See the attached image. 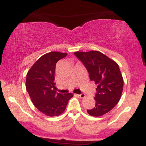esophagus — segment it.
I'll use <instances>...</instances> for the list:
<instances>
[{"label":"esophagus","mask_w":146,"mask_h":146,"mask_svg":"<svg viewBox=\"0 0 146 146\" xmlns=\"http://www.w3.org/2000/svg\"><path fill=\"white\" fill-rule=\"evenodd\" d=\"M76 96L77 97H78V98H84L85 97V95L84 94H80V95H78V94H77L76 95Z\"/></svg>","instance_id":"34e87169"}]
</instances>
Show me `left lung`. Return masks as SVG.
Instances as JSON below:
<instances>
[{"label":"left lung","instance_id":"8db88e82","mask_svg":"<svg viewBox=\"0 0 146 146\" xmlns=\"http://www.w3.org/2000/svg\"><path fill=\"white\" fill-rule=\"evenodd\" d=\"M74 54L86 68L90 80L98 85L95 106L87 112L93 117L102 116L113 109L121 98L123 80L119 67L116 62L98 51H77Z\"/></svg>","mask_w":146,"mask_h":146}]
</instances>
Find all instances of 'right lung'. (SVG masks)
Masks as SVG:
<instances>
[{
	"label": "right lung",
	"mask_w": 146,
	"mask_h": 146,
	"mask_svg": "<svg viewBox=\"0 0 146 146\" xmlns=\"http://www.w3.org/2000/svg\"><path fill=\"white\" fill-rule=\"evenodd\" d=\"M67 53L53 51L41 56L27 74L26 89L33 105L47 116H58L66 109L72 93H56L55 71L57 62Z\"/></svg>",
	"instance_id": "1"
}]
</instances>
